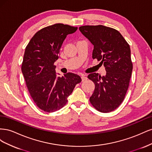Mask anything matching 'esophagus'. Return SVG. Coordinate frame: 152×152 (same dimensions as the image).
<instances>
[{"label": "esophagus", "instance_id": "1", "mask_svg": "<svg viewBox=\"0 0 152 152\" xmlns=\"http://www.w3.org/2000/svg\"><path fill=\"white\" fill-rule=\"evenodd\" d=\"M81 78H82V81H85V80H86L87 79V76L86 75H84V74H82L81 75Z\"/></svg>", "mask_w": 152, "mask_h": 152}]
</instances>
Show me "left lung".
Masks as SVG:
<instances>
[{
	"label": "left lung",
	"mask_w": 152,
	"mask_h": 152,
	"mask_svg": "<svg viewBox=\"0 0 152 152\" xmlns=\"http://www.w3.org/2000/svg\"><path fill=\"white\" fill-rule=\"evenodd\" d=\"M81 33L93 44V59L101 61L105 67V76L90 73L87 76L95 85L89 102L102 113L117 108L125 98L132 70L129 44L117 30L103 25L79 27Z\"/></svg>",
	"instance_id": "1"
}]
</instances>
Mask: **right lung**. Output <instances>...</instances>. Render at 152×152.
Returning a JSON list of instances; mask_svg holds the SVG:
<instances>
[{
  "instance_id": "obj_1",
  "label": "right lung",
  "mask_w": 152,
  "mask_h": 152,
  "mask_svg": "<svg viewBox=\"0 0 152 152\" xmlns=\"http://www.w3.org/2000/svg\"><path fill=\"white\" fill-rule=\"evenodd\" d=\"M77 30V27L63 23L46 26L37 32L25 48L22 73L32 99L45 112L63 108L82 80L79 75L70 72L56 77L54 65L66 35Z\"/></svg>"
}]
</instances>
